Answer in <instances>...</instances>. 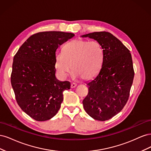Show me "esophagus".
Listing matches in <instances>:
<instances>
[{
  "mask_svg": "<svg viewBox=\"0 0 151 151\" xmlns=\"http://www.w3.org/2000/svg\"><path fill=\"white\" fill-rule=\"evenodd\" d=\"M76 86H77L76 84H75V83H72L71 85H70V88H76Z\"/></svg>",
  "mask_w": 151,
  "mask_h": 151,
  "instance_id": "obj_1",
  "label": "esophagus"
}]
</instances>
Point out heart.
<instances>
[{
  "label": "heart",
  "mask_w": 151,
  "mask_h": 151,
  "mask_svg": "<svg viewBox=\"0 0 151 151\" xmlns=\"http://www.w3.org/2000/svg\"><path fill=\"white\" fill-rule=\"evenodd\" d=\"M62 51L63 53L55 55V67L58 75L63 79L72 69L74 78L90 80L98 74L102 66L103 50L96 41L72 40L63 47Z\"/></svg>",
  "instance_id": "1"
}]
</instances>
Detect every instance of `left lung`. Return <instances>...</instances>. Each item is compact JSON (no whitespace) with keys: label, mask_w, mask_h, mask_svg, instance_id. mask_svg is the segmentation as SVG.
<instances>
[{"label":"left lung","mask_w":151,"mask_h":151,"mask_svg":"<svg viewBox=\"0 0 151 151\" xmlns=\"http://www.w3.org/2000/svg\"><path fill=\"white\" fill-rule=\"evenodd\" d=\"M82 36L96 40L104 54L101 70L87 83L89 91L83 106L94 120H108L120 112L129 99L134 77L131 53L108 32H94Z\"/></svg>","instance_id":"8db88e82"}]
</instances>
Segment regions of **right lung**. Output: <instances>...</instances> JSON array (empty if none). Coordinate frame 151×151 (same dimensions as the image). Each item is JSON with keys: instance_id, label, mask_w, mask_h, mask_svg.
I'll use <instances>...</instances> for the list:
<instances>
[{"instance_id": "1", "label": "right lung", "mask_w": 151, "mask_h": 151, "mask_svg": "<svg viewBox=\"0 0 151 151\" xmlns=\"http://www.w3.org/2000/svg\"><path fill=\"white\" fill-rule=\"evenodd\" d=\"M74 35L44 31L31 35L14 57L11 76L16 101L27 115L39 122L51 119L70 89L68 81L55 77V57L58 47Z\"/></svg>"}]
</instances>
